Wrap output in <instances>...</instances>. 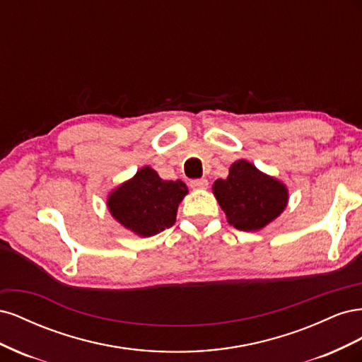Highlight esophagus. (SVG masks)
<instances>
[{
	"instance_id": "34e87169",
	"label": "esophagus",
	"mask_w": 362,
	"mask_h": 362,
	"mask_svg": "<svg viewBox=\"0 0 362 362\" xmlns=\"http://www.w3.org/2000/svg\"><path fill=\"white\" fill-rule=\"evenodd\" d=\"M206 185H208V181L205 178H198V180H192L190 181V187L194 189V190L206 189Z\"/></svg>"
}]
</instances>
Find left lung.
Listing matches in <instances>:
<instances>
[{"label": "left lung", "instance_id": "obj_1", "mask_svg": "<svg viewBox=\"0 0 362 362\" xmlns=\"http://www.w3.org/2000/svg\"><path fill=\"white\" fill-rule=\"evenodd\" d=\"M213 193L229 225L240 231H258L284 211L288 190L276 178L259 172L254 164L238 160L226 180L213 184Z\"/></svg>", "mask_w": 362, "mask_h": 362}]
</instances>
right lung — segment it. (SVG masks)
Here are the masks:
<instances>
[{
    "label": "right lung",
    "mask_w": 362,
    "mask_h": 362,
    "mask_svg": "<svg viewBox=\"0 0 362 362\" xmlns=\"http://www.w3.org/2000/svg\"><path fill=\"white\" fill-rule=\"evenodd\" d=\"M187 192L181 180L164 181L145 166L110 193L107 206L120 225L140 237H151L175 223Z\"/></svg>",
    "instance_id": "1"
}]
</instances>
